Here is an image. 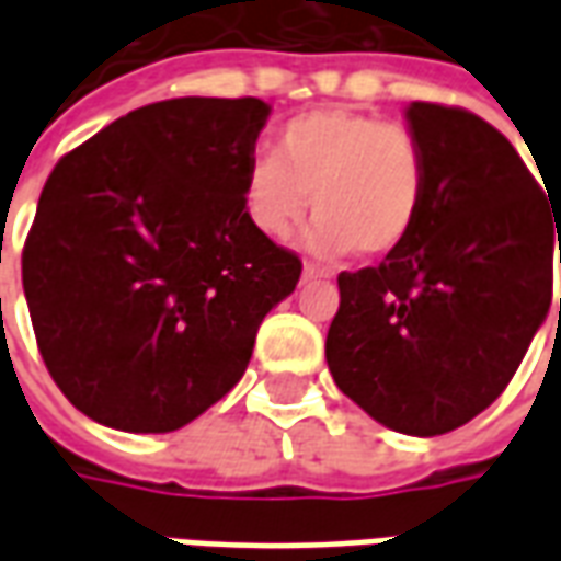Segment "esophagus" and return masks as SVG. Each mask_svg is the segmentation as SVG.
<instances>
[{
  "mask_svg": "<svg viewBox=\"0 0 561 561\" xmlns=\"http://www.w3.org/2000/svg\"><path fill=\"white\" fill-rule=\"evenodd\" d=\"M330 276H333L330 270L318 267V264H309V261L304 264V279L306 282H321V279H330Z\"/></svg>",
  "mask_w": 561,
  "mask_h": 561,
  "instance_id": "esophagus-1",
  "label": "esophagus"
}]
</instances>
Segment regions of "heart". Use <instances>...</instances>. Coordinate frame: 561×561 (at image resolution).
Returning <instances> with one entry per match:
<instances>
[{
	"mask_svg": "<svg viewBox=\"0 0 561 561\" xmlns=\"http://www.w3.org/2000/svg\"><path fill=\"white\" fill-rule=\"evenodd\" d=\"M426 176V152L409 128L328 107L291 119L276 156L249 164L243 207L270 240H288L312 207V252L388 257L417 228Z\"/></svg>",
	"mask_w": 561,
	"mask_h": 561,
	"instance_id": "1",
	"label": "heart"
}]
</instances>
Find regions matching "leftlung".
<instances>
[{"label":"left lung","instance_id":"8db88e82","mask_svg":"<svg viewBox=\"0 0 561 561\" xmlns=\"http://www.w3.org/2000/svg\"><path fill=\"white\" fill-rule=\"evenodd\" d=\"M405 119L430 168L421 219L378 267L340 273L324 354L373 421L426 438L478 417L517 373L553 300L561 204L481 116L412 102Z\"/></svg>","mask_w":561,"mask_h":561}]
</instances>
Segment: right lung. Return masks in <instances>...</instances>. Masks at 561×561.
Masks as SVG:
<instances>
[{
  "instance_id": "1",
  "label": "right lung",
  "mask_w": 561,
  "mask_h": 561,
  "mask_svg": "<svg viewBox=\"0 0 561 561\" xmlns=\"http://www.w3.org/2000/svg\"><path fill=\"white\" fill-rule=\"evenodd\" d=\"M261 99H171L71 149L23 245L47 373L111 430L173 433L243 378L300 257L249 221Z\"/></svg>"
}]
</instances>
